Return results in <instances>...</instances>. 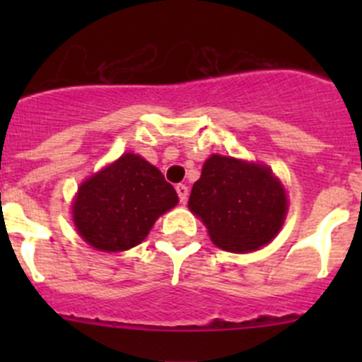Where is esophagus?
Segmentation results:
<instances>
[{
    "mask_svg": "<svg viewBox=\"0 0 362 362\" xmlns=\"http://www.w3.org/2000/svg\"><path fill=\"white\" fill-rule=\"evenodd\" d=\"M177 194H178V199H180L182 203H185V199L189 198V187L185 184H178L177 187Z\"/></svg>",
    "mask_w": 362,
    "mask_h": 362,
    "instance_id": "obj_1",
    "label": "esophagus"
}]
</instances>
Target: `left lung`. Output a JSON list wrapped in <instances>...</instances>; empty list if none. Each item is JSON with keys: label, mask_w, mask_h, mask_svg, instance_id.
Here are the masks:
<instances>
[{"label": "left lung", "mask_w": 362, "mask_h": 362, "mask_svg": "<svg viewBox=\"0 0 362 362\" xmlns=\"http://www.w3.org/2000/svg\"><path fill=\"white\" fill-rule=\"evenodd\" d=\"M189 208L202 217L215 245L252 252L280 231L287 196L269 168L215 154L192 185Z\"/></svg>", "instance_id": "1"}]
</instances>
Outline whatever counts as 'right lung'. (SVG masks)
<instances>
[{"instance_id": "obj_1", "label": "right lung", "mask_w": 362, "mask_h": 362, "mask_svg": "<svg viewBox=\"0 0 362 362\" xmlns=\"http://www.w3.org/2000/svg\"><path fill=\"white\" fill-rule=\"evenodd\" d=\"M177 203L173 185L158 168L124 154L80 185L73 221L94 249L120 252L144 242L156 218Z\"/></svg>"}]
</instances>
